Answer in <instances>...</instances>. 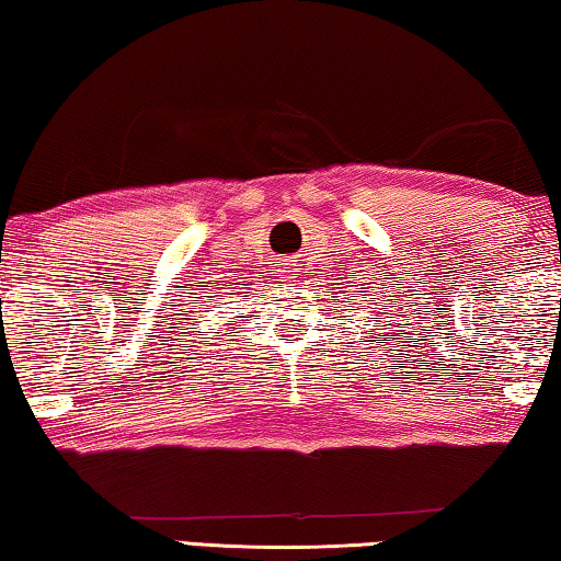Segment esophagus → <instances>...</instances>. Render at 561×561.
I'll use <instances>...</instances> for the list:
<instances>
[{
  "instance_id": "1",
  "label": "esophagus",
  "mask_w": 561,
  "mask_h": 561,
  "mask_svg": "<svg viewBox=\"0 0 561 561\" xmlns=\"http://www.w3.org/2000/svg\"><path fill=\"white\" fill-rule=\"evenodd\" d=\"M287 270H289V266H287Z\"/></svg>"
}]
</instances>
